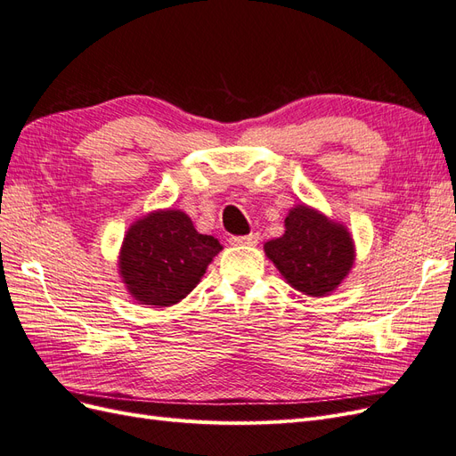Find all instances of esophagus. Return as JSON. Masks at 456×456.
Listing matches in <instances>:
<instances>
[{"label": "esophagus", "mask_w": 456, "mask_h": 456, "mask_svg": "<svg viewBox=\"0 0 456 456\" xmlns=\"http://www.w3.org/2000/svg\"><path fill=\"white\" fill-rule=\"evenodd\" d=\"M232 245H256L258 243V233H249V236H233L230 238Z\"/></svg>", "instance_id": "obj_1"}]
</instances>
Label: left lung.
<instances>
[{
  "instance_id": "8db88e82",
  "label": "left lung",
  "mask_w": 456,
  "mask_h": 456,
  "mask_svg": "<svg viewBox=\"0 0 456 456\" xmlns=\"http://www.w3.org/2000/svg\"><path fill=\"white\" fill-rule=\"evenodd\" d=\"M283 280L308 297L335 291L350 273L355 245L350 230L306 203L289 209L285 233L265 243Z\"/></svg>"
}]
</instances>
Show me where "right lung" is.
<instances>
[{"label": "right lung", "mask_w": 456, "mask_h": 456, "mask_svg": "<svg viewBox=\"0 0 456 456\" xmlns=\"http://www.w3.org/2000/svg\"><path fill=\"white\" fill-rule=\"evenodd\" d=\"M220 251L218 240L200 233L184 211L158 209L136 218L126 232L119 278L139 305L173 306L194 291Z\"/></svg>", "instance_id": "right-lung-1"}]
</instances>
